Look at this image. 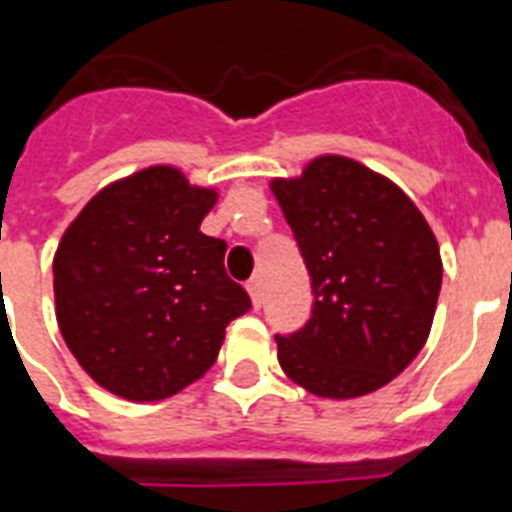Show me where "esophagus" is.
<instances>
[{
	"label": "esophagus",
	"mask_w": 512,
	"mask_h": 512,
	"mask_svg": "<svg viewBox=\"0 0 512 512\" xmlns=\"http://www.w3.org/2000/svg\"><path fill=\"white\" fill-rule=\"evenodd\" d=\"M247 292H249V297H252V305H255V308H260V305H263V284H260V279H249L247 281Z\"/></svg>",
	"instance_id": "obj_1"
}]
</instances>
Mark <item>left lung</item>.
Returning <instances> with one entry per match:
<instances>
[{"mask_svg": "<svg viewBox=\"0 0 512 512\" xmlns=\"http://www.w3.org/2000/svg\"><path fill=\"white\" fill-rule=\"evenodd\" d=\"M311 273L303 329L276 335L289 380L321 398H356L388 385L430 335L438 241L401 188L345 156H321L297 180H273Z\"/></svg>", "mask_w": 512, "mask_h": 512, "instance_id": "1", "label": "left lung"}]
</instances>
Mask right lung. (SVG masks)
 <instances>
[{
    "instance_id": "add662e5",
    "label": "right lung",
    "mask_w": 512,
    "mask_h": 512,
    "mask_svg": "<svg viewBox=\"0 0 512 512\" xmlns=\"http://www.w3.org/2000/svg\"><path fill=\"white\" fill-rule=\"evenodd\" d=\"M215 199L172 167H148L103 188L63 233L52 263L60 335L116 396H175L252 308L225 273V241L199 231Z\"/></svg>"
}]
</instances>
